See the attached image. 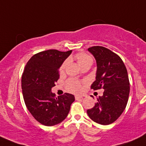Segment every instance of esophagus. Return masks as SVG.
Returning <instances> with one entry per match:
<instances>
[{
	"label": "esophagus",
	"mask_w": 146,
	"mask_h": 146,
	"mask_svg": "<svg viewBox=\"0 0 146 146\" xmlns=\"http://www.w3.org/2000/svg\"><path fill=\"white\" fill-rule=\"evenodd\" d=\"M76 100H78V99H82L83 97L81 96H76Z\"/></svg>",
	"instance_id": "1"
}]
</instances>
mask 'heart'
I'll use <instances>...</instances> for the list:
<instances>
[{
  "instance_id": "b5f03b06",
  "label": "heart",
  "mask_w": 146,
  "mask_h": 146,
  "mask_svg": "<svg viewBox=\"0 0 146 146\" xmlns=\"http://www.w3.org/2000/svg\"><path fill=\"white\" fill-rule=\"evenodd\" d=\"M76 59L82 68L88 65H91L93 62V59L89 55L84 52H79L76 55ZM68 63V60H66L62 65L61 66L60 70H63L66 68ZM67 86L70 91L75 93H78L82 90V86L80 82L76 80H70L67 82Z\"/></svg>"
}]
</instances>
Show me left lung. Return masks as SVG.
<instances>
[{"label": "left lung", "mask_w": 146, "mask_h": 146, "mask_svg": "<svg viewBox=\"0 0 146 146\" xmlns=\"http://www.w3.org/2000/svg\"><path fill=\"white\" fill-rule=\"evenodd\" d=\"M88 50L97 64L96 80L91 88L103 89L104 92L95 106L87 110V114L94 122L110 125L118 119L127 105L129 94L127 69L121 57L106 48L93 46Z\"/></svg>", "instance_id": "obj_1"}]
</instances>
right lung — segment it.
Listing matches in <instances>:
<instances>
[{
    "label": "right lung",
    "instance_id": "add662e5",
    "mask_svg": "<svg viewBox=\"0 0 146 146\" xmlns=\"http://www.w3.org/2000/svg\"><path fill=\"white\" fill-rule=\"evenodd\" d=\"M72 50H48L35 54L25 65L21 88L25 105L38 122L53 126L68 116L74 96L66 93L56 97L51 91L60 78L59 69Z\"/></svg>",
    "mask_w": 146,
    "mask_h": 146
}]
</instances>
